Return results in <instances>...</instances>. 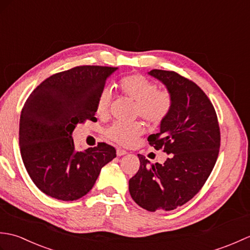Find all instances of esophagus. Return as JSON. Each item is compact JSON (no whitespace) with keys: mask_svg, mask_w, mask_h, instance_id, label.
<instances>
[{"mask_svg":"<svg viewBox=\"0 0 250 250\" xmlns=\"http://www.w3.org/2000/svg\"><path fill=\"white\" fill-rule=\"evenodd\" d=\"M126 150H125V149H121V148H117V156L118 157H121V156H125V155H126Z\"/></svg>","mask_w":250,"mask_h":250,"instance_id":"1","label":"esophagus"}]
</instances>
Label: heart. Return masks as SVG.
Segmentation results:
<instances>
[{
    "label": "heart",
    "mask_w": 250,
    "mask_h": 250,
    "mask_svg": "<svg viewBox=\"0 0 250 250\" xmlns=\"http://www.w3.org/2000/svg\"><path fill=\"white\" fill-rule=\"evenodd\" d=\"M120 92L135 101L134 114L142 117L148 124L157 125L168 116L173 106L172 95L167 90H159L158 84L141 74L125 76L118 83ZM111 90L104 87L97 100V113L105 116L111 103ZM144 128L139 121L131 124L116 122L108 126L105 135L120 145L130 146L143 134Z\"/></svg>",
    "instance_id": "b5f03b06"
}]
</instances>
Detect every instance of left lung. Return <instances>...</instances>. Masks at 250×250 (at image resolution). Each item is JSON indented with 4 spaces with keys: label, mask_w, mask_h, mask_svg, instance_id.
I'll return each mask as SVG.
<instances>
[{
    "label": "left lung",
    "mask_w": 250,
    "mask_h": 250,
    "mask_svg": "<svg viewBox=\"0 0 250 250\" xmlns=\"http://www.w3.org/2000/svg\"><path fill=\"white\" fill-rule=\"evenodd\" d=\"M150 76L166 84L173 106L148 136L149 145L163 149V164H150L137 155L141 166L129 180L132 199L149 211L172 210L199 192L215 167L220 147V130L213 104L198 84L172 71L152 70Z\"/></svg>",
    "instance_id": "obj_1"
}]
</instances>
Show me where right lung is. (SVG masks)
<instances>
[{
	"label": "right lung",
	"mask_w": 250,
	"mask_h": 250,
	"mask_svg": "<svg viewBox=\"0 0 250 250\" xmlns=\"http://www.w3.org/2000/svg\"><path fill=\"white\" fill-rule=\"evenodd\" d=\"M118 67L83 65L57 73L37 86L21 110L19 145L32 182L62 201L81 199L92 189L116 149L105 143L77 151L72 133L78 124L95 121L97 100Z\"/></svg>",
	"instance_id": "right-lung-1"
}]
</instances>
